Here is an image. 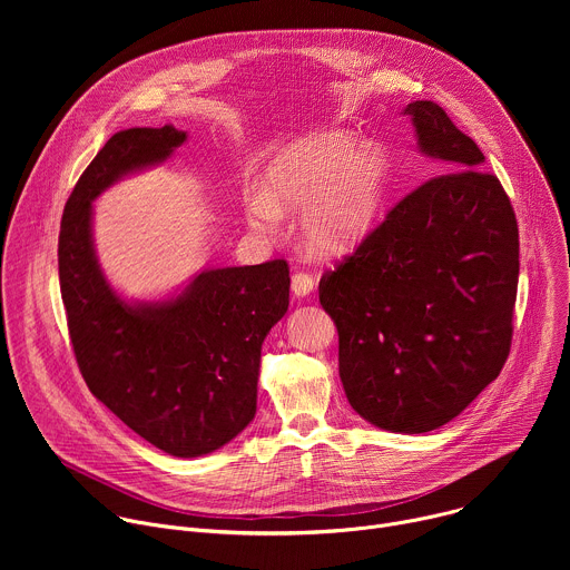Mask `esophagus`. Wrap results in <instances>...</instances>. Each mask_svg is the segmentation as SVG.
<instances>
[{
  "instance_id": "34e87169",
  "label": "esophagus",
  "mask_w": 570,
  "mask_h": 570,
  "mask_svg": "<svg viewBox=\"0 0 570 570\" xmlns=\"http://www.w3.org/2000/svg\"><path fill=\"white\" fill-rule=\"evenodd\" d=\"M291 288H293V295L308 297L315 288V277L308 275V273H295L293 282H291Z\"/></svg>"
}]
</instances>
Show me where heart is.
Masks as SVG:
<instances>
[{"instance_id": "heart-1", "label": "heart", "mask_w": 570, "mask_h": 570, "mask_svg": "<svg viewBox=\"0 0 570 570\" xmlns=\"http://www.w3.org/2000/svg\"><path fill=\"white\" fill-rule=\"evenodd\" d=\"M390 165L374 141L350 132H317L282 148L264 189L246 194V218L271 232L284 214L299 216L304 246L317 255L350 250L370 229L387 185Z\"/></svg>"}]
</instances>
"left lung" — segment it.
Segmentation results:
<instances>
[{
	"mask_svg": "<svg viewBox=\"0 0 570 570\" xmlns=\"http://www.w3.org/2000/svg\"><path fill=\"white\" fill-rule=\"evenodd\" d=\"M420 150L446 171L399 200L320 279L338 330L352 409L392 433L458 417L503 370L512 345L519 227L484 155L433 101L403 110Z\"/></svg>",
	"mask_w": 570,
	"mask_h": 570,
	"instance_id": "1",
	"label": "left lung"
}]
</instances>
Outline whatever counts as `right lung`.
Instances as JSON below:
<instances>
[{
    "instance_id": "right-lung-1",
    "label": "right lung",
    "mask_w": 570,
    "mask_h": 570,
    "mask_svg": "<svg viewBox=\"0 0 570 570\" xmlns=\"http://www.w3.org/2000/svg\"><path fill=\"white\" fill-rule=\"evenodd\" d=\"M174 126L115 132L78 178L60 220L58 275L73 356L90 392L176 458L234 440L257 413L262 345L288 311V264L203 271L159 302H126L101 273L92 200L185 144Z\"/></svg>"
}]
</instances>
